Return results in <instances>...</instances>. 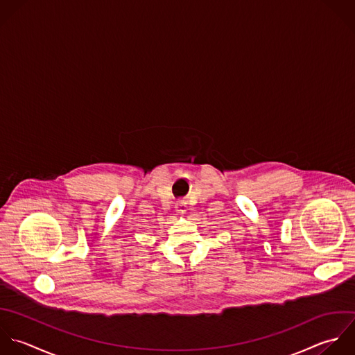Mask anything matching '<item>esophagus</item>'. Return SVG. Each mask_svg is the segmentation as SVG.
<instances>
[{
  "instance_id": "obj_1",
  "label": "esophagus",
  "mask_w": 355,
  "mask_h": 355,
  "mask_svg": "<svg viewBox=\"0 0 355 355\" xmlns=\"http://www.w3.org/2000/svg\"><path fill=\"white\" fill-rule=\"evenodd\" d=\"M175 209H177V211H178L180 214H184V213L187 211V206H185L184 202H178L177 206H175Z\"/></svg>"
}]
</instances>
